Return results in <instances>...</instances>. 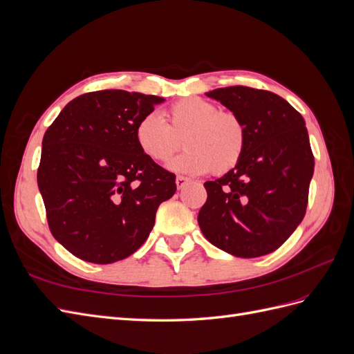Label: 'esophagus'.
I'll use <instances>...</instances> for the list:
<instances>
[{"instance_id":"34e87169","label":"esophagus","mask_w":354,"mask_h":354,"mask_svg":"<svg viewBox=\"0 0 354 354\" xmlns=\"http://www.w3.org/2000/svg\"><path fill=\"white\" fill-rule=\"evenodd\" d=\"M187 181H189V178H187V177L177 176V178H176V185H177V187H178V189H181V187H185V186H186Z\"/></svg>"}]
</instances>
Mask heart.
Wrapping results in <instances>:
<instances>
[{
    "mask_svg": "<svg viewBox=\"0 0 354 354\" xmlns=\"http://www.w3.org/2000/svg\"><path fill=\"white\" fill-rule=\"evenodd\" d=\"M165 122L156 113L145 115L136 125V143L153 162L164 164L180 151H187L171 162V169L185 174H224L239 164L246 146V130L241 118L218 111L207 99L187 97L169 106Z\"/></svg>",
    "mask_w": 354,
    "mask_h": 354,
    "instance_id": "1",
    "label": "heart"
}]
</instances>
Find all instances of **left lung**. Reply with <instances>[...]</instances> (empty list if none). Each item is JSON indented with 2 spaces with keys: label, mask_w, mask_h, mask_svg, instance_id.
<instances>
[{
  "label": "left lung",
  "mask_w": 354,
  "mask_h": 354,
  "mask_svg": "<svg viewBox=\"0 0 354 354\" xmlns=\"http://www.w3.org/2000/svg\"><path fill=\"white\" fill-rule=\"evenodd\" d=\"M245 125L246 146L227 174L205 181L199 227L212 245L242 259L276 251L303 221L315 156L304 118L281 95L245 85L207 93Z\"/></svg>",
  "instance_id": "8db88e82"
}]
</instances>
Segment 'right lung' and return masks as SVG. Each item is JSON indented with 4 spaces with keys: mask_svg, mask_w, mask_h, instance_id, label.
<instances>
[{
    "mask_svg": "<svg viewBox=\"0 0 354 354\" xmlns=\"http://www.w3.org/2000/svg\"><path fill=\"white\" fill-rule=\"evenodd\" d=\"M160 102L124 90L85 93L47 128L38 187L51 234L78 259H127L147 239L160 202L176 194V176L146 158L134 137Z\"/></svg>",
    "mask_w": 354,
    "mask_h": 354,
    "instance_id": "right-lung-1",
    "label": "right lung"
}]
</instances>
